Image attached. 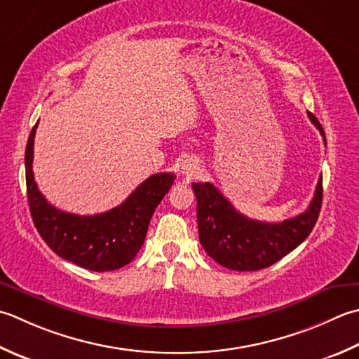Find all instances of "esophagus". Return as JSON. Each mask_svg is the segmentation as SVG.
Masks as SVG:
<instances>
[{"mask_svg": "<svg viewBox=\"0 0 359 359\" xmlns=\"http://www.w3.org/2000/svg\"><path fill=\"white\" fill-rule=\"evenodd\" d=\"M180 172L184 174V175H187V177H194V175L199 172V163L194 158H191V157L185 158L184 161H182Z\"/></svg>", "mask_w": 359, "mask_h": 359, "instance_id": "esophagus-1", "label": "esophagus"}]
</instances>
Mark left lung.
Returning <instances> with one entry per match:
<instances>
[{
	"label": "left lung",
	"mask_w": 359,
	"mask_h": 359,
	"mask_svg": "<svg viewBox=\"0 0 359 359\" xmlns=\"http://www.w3.org/2000/svg\"><path fill=\"white\" fill-rule=\"evenodd\" d=\"M308 118L325 133L311 111ZM198 199V227L203 250L231 271H258L277 263L311 233L322 207V177L304 213L283 222H262L241 215L212 184H193Z\"/></svg>",
	"instance_id": "obj_1"
}]
</instances>
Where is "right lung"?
<instances>
[{"label": "right lung", "mask_w": 359, "mask_h": 359, "mask_svg": "<svg viewBox=\"0 0 359 359\" xmlns=\"http://www.w3.org/2000/svg\"><path fill=\"white\" fill-rule=\"evenodd\" d=\"M37 124L29 133L25 152L27 201L35 229L49 249L83 269L105 272L123 268L142 249L151 217L170 191L175 175L171 172L151 175L121 205L101 215L79 216L62 212L45 199L34 180L32 158Z\"/></svg>", "instance_id": "1"}]
</instances>
